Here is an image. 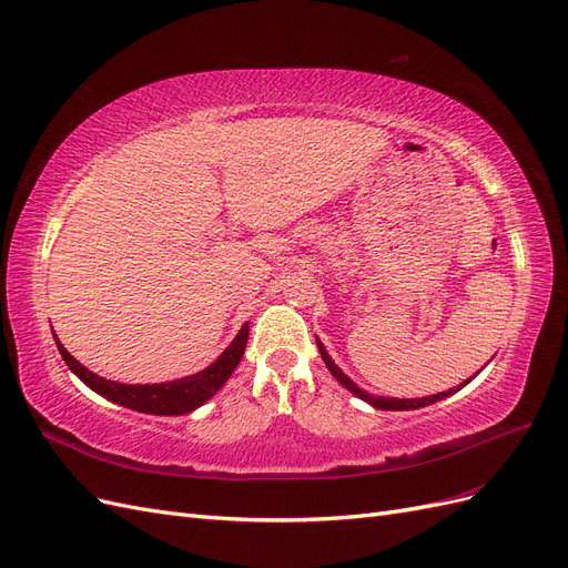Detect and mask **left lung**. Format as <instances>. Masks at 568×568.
I'll use <instances>...</instances> for the list:
<instances>
[{
  "label": "left lung",
  "mask_w": 568,
  "mask_h": 568,
  "mask_svg": "<svg viewBox=\"0 0 568 568\" xmlns=\"http://www.w3.org/2000/svg\"><path fill=\"white\" fill-rule=\"evenodd\" d=\"M317 348H320V355H322V359H324V365H326V369H329L332 374H334V379L341 384V386H346L351 393H355L357 398H363L365 403H369L372 407H376V409H393V412H403V409H419V407H426V405H432V403H438V400H443V398H448V395H453V393H457L459 388H464L467 386L474 376L480 372H476L471 379H467L464 384H459L457 388H450V390H443V393H436V395H428V398H376V395H369L367 390H363L359 386H355L346 374H343L336 365H334V359L329 357V353L324 351V346H322V341L317 338Z\"/></svg>",
  "instance_id": "left-lung-1"
}]
</instances>
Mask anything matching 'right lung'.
Returning a JSON list of instances; mask_svg holds the SVG:
<instances>
[{
    "mask_svg": "<svg viewBox=\"0 0 568 568\" xmlns=\"http://www.w3.org/2000/svg\"><path fill=\"white\" fill-rule=\"evenodd\" d=\"M246 341H248V322L242 326V329H239L236 338L225 351H222V355L215 359L213 365H209L192 376H184V379H178V382L144 384V386L109 382V379H104V376L90 372L61 346L59 338H57V348H59L61 357L65 359V365L71 367V372L78 376V379L82 384H88L94 393L104 395L106 400L136 409V412H146V415L173 417V415H186V412H192V409L201 407L205 400L213 398V395L222 388V384L230 379L236 365L242 363V355L246 351Z\"/></svg>",
    "mask_w": 568,
    "mask_h": 568,
    "instance_id": "1",
    "label": "right lung"
}]
</instances>
